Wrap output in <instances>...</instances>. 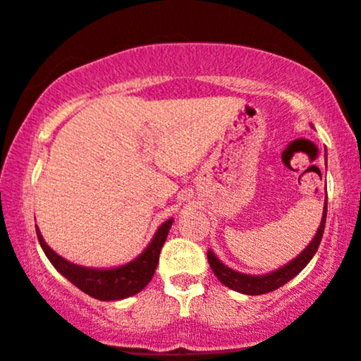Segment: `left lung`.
Here are the masks:
<instances>
[{
	"mask_svg": "<svg viewBox=\"0 0 361 361\" xmlns=\"http://www.w3.org/2000/svg\"><path fill=\"white\" fill-rule=\"evenodd\" d=\"M326 212H328V200L324 202L323 219H321V225L318 232H316L314 238L311 240V244L307 245L296 259L290 260L288 266L277 269V271L271 272V274L249 276V274H242V272L232 271V269L220 262L212 250H208V264H210L214 274L219 277V281L222 282L224 286H227V288L237 290V293L249 294V296H259V294L272 293V290L279 289L281 286H284L286 282H289L293 277H296L299 272L307 266V262L312 259V255L316 254L321 238H323L324 224H326Z\"/></svg>",
	"mask_w": 361,
	"mask_h": 361,
	"instance_id": "left-lung-1",
	"label": "left lung"
}]
</instances>
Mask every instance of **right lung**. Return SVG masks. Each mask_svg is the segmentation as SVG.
<instances>
[{
	"label": "right lung",
	"instance_id": "add662e5",
	"mask_svg": "<svg viewBox=\"0 0 361 361\" xmlns=\"http://www.w3.org/2000/svg\"><path fill=\"white\" fill-rule=\"evenodd\" d=\"M173 220H166L158 232L154 233L153 240L147 245V249L142 252L139 257L133 262L126 264V266L116 269H89L77 266V264L68 262L59 254L47 245L43 240L40 230L37 228V237L40 242L43 252L49 257L56 271L62 274L65 279H68L73 286H77L85 294L92 296L101 301H117V299H124L134 296L139 290H142L147 286V282L153 279L156 266L159 260V252L164 242H166L169 227H171Z\"/></svg>",
	"mask_w": 361,
	"mask_h": 361
}]
</instances>
